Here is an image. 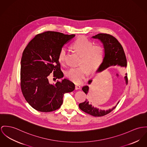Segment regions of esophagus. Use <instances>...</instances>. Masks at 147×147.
<instances>
[{
  "instance_id": "34e87169",
  "label": "esophagus",
  "mask_w": 147,
  "mask_h": 147,
  "mask_svg": "<svg viewBox=\"0 0 147 147\" xmlns=\"http://www.w3.org/2000/svg\"><path fill=\"white\" fill-rule=\"evenodd\" d=\"M80 89V86L79 85H76V90H78Z\"/></svg>"
}]
</instances>
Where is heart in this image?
I'll list each match as a JSON object with an SVG mask.
<instances>
[{"label": "heart", "instance_id": "heart-1", "mask_svg": "<svg viewBox=\"0 0 147 147\" xmlns=\"http://www.w3.org/2000/svg\"><path fill=\"white\" fill-rule=\"evenodd\" d=\"M71 47L81 57L79 65L77 68H71L66 71L65 75L68 79L76 83H79L85 78L87 70L94 71L101 64L104 58L105 49L100 45H93V43L85 38H79L72 45ZM67 50L62 48L59 54L58 59L61 64H64L66 60Z\"/></svg>", "mask_w": 147, "mask_h": 147}]
</instances>
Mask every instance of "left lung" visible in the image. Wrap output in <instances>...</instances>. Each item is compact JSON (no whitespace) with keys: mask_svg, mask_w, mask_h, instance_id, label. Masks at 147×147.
<instances>
[{"mask_svg":"<svg viewBox=\"0 0 147 147\" xmlns=\"http://www.w3.org/2000/svg\"><path fill=\"white\" fill-rule=\"evenodd\" d=\"M92 38L94 39H98L103 45L105 49L104 58L101 64L96 70V73H101L107 68L111 66H120L121 67L126 68L127 61L125 54L124 49L117 40L113 36L106 34H98L97 35L92 36ZM125 83L127 84V74H125L124 77ZM92 82V80L88 81V84H90ZM83 91L87 94L90 95L89 93L90 87L88 86H84L82 88ZM117 105L111 109L109 110H101L94 107L90 104L88 99L86 100V101L79 103V107L80 110L86 113H88L93 116L100 117L105 116L111 113L113 109H115Z\"/></svg>","mask_w":147,"mask_h":147,"instance_id":"obj_1","label":"left lung"}]
</instances>
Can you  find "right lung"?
I'll use <instances>...</instances> for the list:
<instances>
[{"label": "right lung", "instance_id": "1", "mask_svg": "<svg viewBox=\"0 0 147 147\" xmlns=\"http://www.w3.org/2000/svg\"><path fill=\"white\" fill-rule=\"evenodd\" d=\"M74 37L47 31L35 36L24 49L21 61V90L26 100L37 111L47 113L59 109L64 94L74 90V84L68 79L54 84L48 79L52 72L56 79L64 77L59 54Z\"/></svg>", "mask_w": 147, "mask_h": 147}]
</instances>
